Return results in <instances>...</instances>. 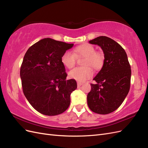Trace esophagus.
<instances>
[{"mask_svg": "<svg viewBox=\"0 0 148 148\" xmlns=\"http://www.w3.org/2000/svg\"><path fill=\"white\" fill-rule=\"evenodd\" d=\"M82 84H83L82 83H80V82H78V83H77V86H78V87H80V86H82Z\"/></svg>", "mask_w": 148, "mask_h": 148, "instance_id": "1", "label": "esophagus"}]
</instances>
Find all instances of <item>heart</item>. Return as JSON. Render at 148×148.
<instances>
[{
    "mask_svg": "<svg viewBox=\"0 0 148 148\" xmlns=\"http://www.w3.org/2000/svg\"><path fill=\"white\" fill-rule=\"evenodd\" d=\"M76 57H84L83 65L71 70L69 77L79 82H84L92 77L93 70H100L104 63V55L102 52L96 51L95 47L89 44H84L75 47L74 53L66 51L61 57V62L67 69H71L76 64Z\"/></svg>",
    "mask_w": 148,
    "mask_h": 148,
    "instance_id": "obj_1",
    "label": "heart"
}]
</instances>
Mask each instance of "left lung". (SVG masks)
<instances>
[{
	"label": "left lung",
	"instance_id": "8db88e82",
	"mask_svg": "<svg viewBox=\"0 0 148 148\" xmlns=\"http://www.w3.org/2000/svg\"><path fill=\"white\" fill-rule=\"evenodd\" d=\"M97 44L104 53V63L93 79L88 94V105L92 112L108 114L117 109L127 96L130 88L131 66L123 48L114 40L99 36L89 41Z\"/></svg>",
	"mask_w": 148,
	"mask_h": 148
}]
</instances>
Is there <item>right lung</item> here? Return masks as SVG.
I'll list each match as a JSON object with an SVG mask.
<instances>
[{
    "mask_svg": "<svg viewBox=\"0 0 148 148\" xmlns=\"http://www.w3.org/2000/svg\"><path fill=\"white\" fill-rule=\"evenodd\" d=\"M73 44L44 38L26 51L20 68L23 92L33 108L52 116L63 113L70 106V95L77 88L67 74L61 57Z\"/></svg>",
    "mask_w": 148,
    "mask_h": 148,
    "instance_id": "right-lung-1",
    "label": "right lung"
}]
</instances>
